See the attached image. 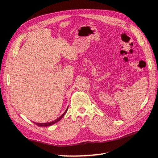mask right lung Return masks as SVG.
Instances as JSON below:
<instances>
[{
    "label": "right lung",
    "instance_id": "add662e5",
    "mask_svg": "<svg viewBox=\"0 0 158 158\" xmlns=\"http://www.w3.org/2000/svg\"><path fill=\"white\" fill-rule=\"evenodd\" d=\"M67 110H68V107H67V109H66V110L64 111V113L61 116H60V117H58V118H57L56 120L53 121V122H48V123H35L36 124V126H41V127H47V126H52V125H53V124H54V123H57V122H58L62 118V117H64V115L65 114H66V111H67Z\"/></svg>",
    "mask_w": 158,
    "mask_h": 158
}]
</instances>
